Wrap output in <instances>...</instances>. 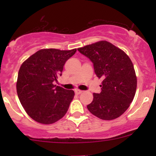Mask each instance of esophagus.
Here are the masks:
<instances>
[{
    "mask_svg": "<svg viewBox=\"0 0 156 156\" xmlns=\"http://www.w3.org/2000/svg\"><path fill=\"white\" fill-rule=\"evenodd\" d=\"M82 92H83V91L79 90V89H76V90H75V93H76V94H81Z\"/></svg>",
    "mask_w": 156,
    "mask_h": 156,
    "instance_id": "34e87169",
    "label": "esophagus"
}]
</instances>
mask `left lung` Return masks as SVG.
I'll return each instance as SVG.
<instances>
[{
  "instance_id": "1",
  "label": "left lung",
  "mask_w": 156,
  "mask_h": 156,
  "mask_svg": "<svg viewBox=\"0 0 156 156\" xmlns=\"http://www.w3.org/2000/svg\"><path fill=\"white\" fill-rule=\"evenodd\" d=\"M93 63L94 73L102 78L101 92L93 94L88 110L104 120L120 117L133 101L137 79L133 64L128 55L107 41L78 48Z\"/></svg>"
}]
</instances>
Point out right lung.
Instances as JSON below:
<instances>
[{
	"label": "right lung",
	"instance_id": "right-lung-1",
	"mask_svg": "<svg viewBox=\"0 0 156 156\" xmlns=\"http://www.w3.org/2000/svg\"><path fill=\"white\" fill-rule=\"evenodd\" d=\"M77 50L42 49L22 64L18 72L17 92L21 104L34 120L49 125L65 115L74 98L73 90L54 85L64 65Z\"/></svg>",
	"mask_w": 156,
	"mask_h": 156
}]
</instances>
